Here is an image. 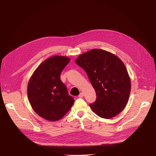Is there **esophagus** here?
<instances>
[{
  "label": "esophagus",
  "instance_id": "1",
  "mask_svg": "<svg viewBox=\"0 0 156 156\" xmlns=\"http://www.w3.org/2000/svg\"><path fill=\"white\" fill-rule=\"evenodd\" d=\"M83 96H84V94H83V93H82V92L80 93V94L79 95V98H83Z\"/></svg>",
  "mask_w": 156,
  "mask_h": 156
}]
</instances>
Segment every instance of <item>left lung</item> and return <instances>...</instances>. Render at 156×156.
<instances>
[{
  "label": "left lung",
  "mask_w": 156,
  "mask_h": 156,
  "mask_svg": "<svg viewBox=\"0 0 156 156\" xmlns=\"http://www.w3.org/2000/svg\"><path fill=\"white\" fill-rule=\"evenodd\" d=\"M75 62L85 71L96 93L90 107L101 118L109 119L128 102L131 80L123 62L110 52L94 49L80 55Z\"/></svg>",
  "instance_id": "left-lung-1"
}]
</instances>
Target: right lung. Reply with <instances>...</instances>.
Segmentation results:
<instances>
[{"label":"right lung","mask_w":156,"mask_h":156,"mask_svg":"<svg viewBox=\"0 0 156 156\" xmlns=\"http://www.w3.org/2000/svg\"><path fill=\"white\" fill-rule=\"evenodd\" d=\"M69 61L67 56H51L39 65L29 81L27 95L30 105L47 120L61 119L73 105V98L60 80V73Z\"/></svg>","instance_id":"right-lung-1"}]
</instances>
